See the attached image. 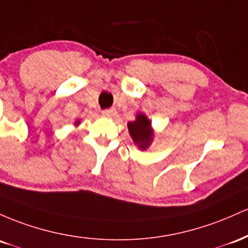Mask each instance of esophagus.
I'll return each instance as SVG.
<instances>
[{
	"label": "esophagus",
	"instance_id": "obj_1",
	"mask_svg": "<svg viewBox=\"0 0 248 248\" xmlns=\"http://www.w3.org/2000/svg\"><path fill=\"white\" fill-rule=\"evenodd\" d=\"M103 116H105V117H109V118H112V117H115L116 116V110L115 109H107V110H104L103 111Z\"/></svg>",
	"mask_w": 248,
	"mask_h": 248
}]
</instances>
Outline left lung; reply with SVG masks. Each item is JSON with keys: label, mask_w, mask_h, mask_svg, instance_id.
I'll return each mask as SVG.
<instances>
[{"label": "left lung", "mask_w": 248, "mask_h": 248, "mask_svg": "<svg viewBox=\"0 0 248 248\" xmlns=\"http://www.w3.org/2000/svg\"><path fill=\"white\" fill-rule=\"evenodd\" d=\"M127 129L131 136L135 145L140 150H147L152 144L155 138V130L152 129V123L146 115L139 112L136 119L127 123Z\"/></svg>", "instance_id": "left-lung-1"}]
</instances>
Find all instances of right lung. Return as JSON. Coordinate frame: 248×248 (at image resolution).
Here are the masks:
<instances>
[{"label": "right lung", "mask_w": 248, "mask_h": 248, "mask_svg": "<svg viewBox=\"0 0 248 248\" xmlns=\"http://www.w3.org/2000/svg\"><path fill=\"white\" fill-rule=\"evenodd\" d=\"M79 123H80V121H76V122H75V125L77 126V125H79Z\"/></svg>", "instance_id": "1"}]
</instances>
